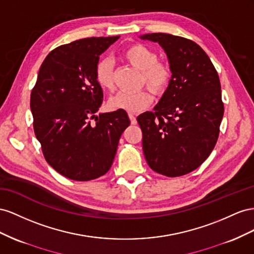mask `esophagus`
Segmentation results:
<instances>
[{
	"mask_svg": "<svg viewBox=\"0 0 254 254\" xmlns=\"http://www.w3.org/2000/svg\"><path fill=\"white\" fill-rule=\"evenodd\" d=\"M128 118H129V120H131V123H132V125H136V123H137V120H136V116H135V114H133V113H128Z\"/></svg>",
	"mask_w": 254,
	"mask_h": 254,
	"instance_id": "esophagus-1",
	"label": "esophagus"
}]
</instances>
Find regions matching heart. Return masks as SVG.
<instances>
[{"label":"heart","mask_w":254,"mask_h":254,"mask_svg":"<svg viewBox=\"0 0 254 254\" xmlns=\"http://www.w3.org/2000/svg\"><path fill=\"white\" fill-rule=\"evenodd\" d=\"M123 57L134 67L142 70V83H147L158 93L168 88L172 79V71L167 64L157 62L158 55L155 51L141 43H135L123 52ZM96 81L105 90L113 91L115 89L113 64L110 60H102L98 63ZM153 91L149 87H144L134 92H118L110 100V106L113 110L137 113L148 107L153 102Z\"/></svg>","instance_id":"heart-1"}]
</instances>
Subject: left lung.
<instances>
[{"mask_svg": "<svg viewBox=\"0 0 254 254\" xmlns=\"http://www.w3.org/2000/svg\"><path fill=\"white\" fill-rule=\"evenodd\" d=\"M167 54L172 79L154 112L137 117L149 167L169 178L187 175L212 153L219 136L223 102L218 73L190 39L164 33L141 36Z\"/></svg>", "mask_w": 254, "mask_h": 254, "instance_id": "1", "label": "left lung"}]
</instances>
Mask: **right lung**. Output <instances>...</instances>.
Here are the masks:
<instances>
[{
  "instance_id": "obj_1",
  "label": "right lung",
  "mask_w": 254,
  "mask_h": 254,
  "mask_svg": "<svg viewBox=\"0 0 254 254\" xmlns=\"http://www.w3.org/2000/svg\"><path fill=\"white\" fill-rule=\"evenodd\" d=\"M118 38L90 37L57 47L43 61L32 90L33 127L43 156L70 180L104 176L131 123L125 110L96 116L103 101L96 67Z\"/></svg>"
}]
</instances>
